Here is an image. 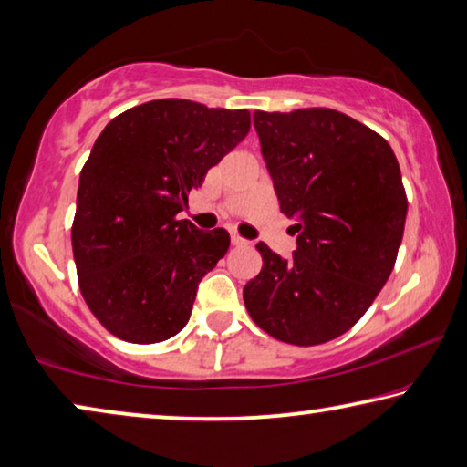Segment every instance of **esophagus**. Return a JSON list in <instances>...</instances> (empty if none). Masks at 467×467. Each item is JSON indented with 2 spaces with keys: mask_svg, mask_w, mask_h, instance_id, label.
I'll return each instance as SVG.
<instances>
[{
  "mask_svg": "<svg viewBox=\"0 0 467 467\" xmlns=\"http://www.w3.org/2000/svg\"><path fill=\"white\" fill-rule=\"evenodd\" d=\"M231 241H233L234 247H247V244H249V241L243 239V236H239V234H233Z\"/></svg>",
  "mask_w": 467,
  "mask_h": 467,
  "instance_id": "34e87169",
  "label": "esophagus"
}]
</instances>
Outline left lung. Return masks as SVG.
<instances>
[{
  "label": "left lung",
  "instance_id": "1",
  "mask_svg": "<svg viewBox=\"0 0 467 467\" xmlns=\"http://www.w3.org/2000/svg\"><path fill=\"white\" fill-rule=\"evenodd\" d=\"M253 125L296 251L284 259L257 243L264 265L244 306L280 342L326 344L367 313L395 265L408 212L398 158L334 109L255 110Z\"/></svg>",
  "mask_w": 467,
  "mask_h": 467
}]
</instances>
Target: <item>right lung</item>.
I'll return each instance as SVG.
<instances>
[{
  "instance_id": "1",
  "label": "right lung",
  "mask_w": 467,
  "mask_h": 467,
  "mask_svg": "<svg viewBox=\"0 0 467 467\" xmlns=\"http://www.w3.org/2000/svg\"><path fill=\"white\" fill-rule=\"evenodd\" d=\"M249 128L247 109L162 99L117 115L94 141L78 185L72 247L86 305L113 336L156 344L187 326L197 286L231 236L177 214Z\"/></svg>"
}]
</instances>
